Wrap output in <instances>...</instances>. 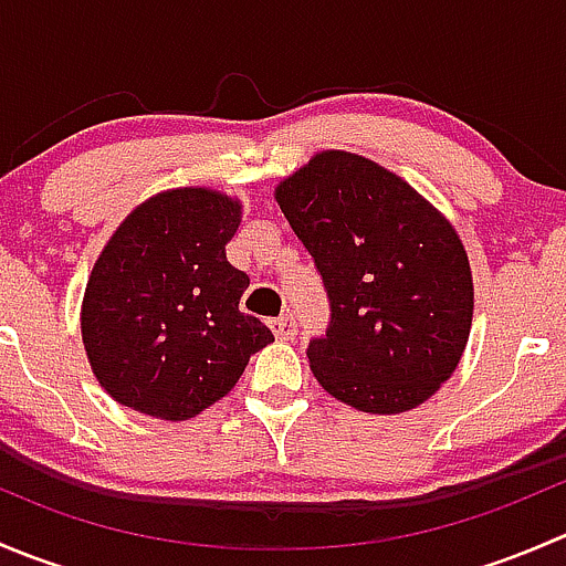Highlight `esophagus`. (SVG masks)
Masks as SVG:
<instances>
[{
    "label": "esophagus",
    "instance_id": "1",
    "mask_svg": "<svg viewBox=\"0 0 566 566\" xmlns=\"http://www.w3.org/2000/svg\"><path fill=\"white\" fill-rule=\"evenodd\" d=\"M268 325H271L273 336H276V339H282V342H290L295 336V331H298V323H295L293 315L276 317V319H271Z\"/></svg>",
    "mask_w": 566,
    "mask_h": 566
}]
</instances>
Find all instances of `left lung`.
<instances>
[{
    "label": "left lung",
    "mask_w": 566,
    "mask_h": 566,
    "mask_svg": "<svg viewBox=\"0 0 566 566\" xmlns=\"http://www.w3.org/2000/svg\"><path fill=\"white\" fill-rule=\"evenodd\" d=\"M328 293L312 373L367 413H402L438 391L465 350L473 284L447 219L389 169L319 153L276 188Z\"/></svg>",
    "instance_id": "obj_1"
}]
</instances>
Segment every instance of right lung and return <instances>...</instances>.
Returning <instances> with one entry per match:
<instances>
[{"mask_svg": "<svg viewBox=\"0 0 566 566\" xmlns=\"http://www.w3.org/2000/svg\"><path fill=\"white\" fill-rule=\"evenodd\" d=\"M241 205L208 188L147 199L93 268L82 336L101 386L125 408L182 421L224 397L271 328L241 312L249 276L227 262Z\"/></svg>", "mask_w": 566, "mask_h": 566, "instance_id": "obj_1", "label": "right lung"}]
</instances>
